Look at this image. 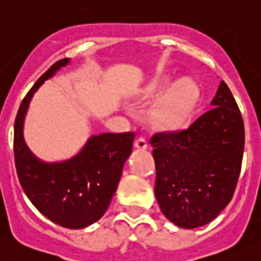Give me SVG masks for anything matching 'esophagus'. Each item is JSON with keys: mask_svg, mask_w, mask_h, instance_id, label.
<instances>
[{"mask_svg": "<svg viewBox=\"0 0 261 261\" xmlns=\"http://www.w3.org/2000/svg\"><path fill=\"white\" fill-rule=\"evenodd\" d=\"M134 145H135L136 148H139V149H145V148H147V140H145V138H143V136H139L135 140V143H134Z\"/></svg>", "mask_w": 261, "mask_h": 261, "instance_id": "esophagus-1", "label": "esophagus"}]
</instances>
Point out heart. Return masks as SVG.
Instances as JSON below:
<instances>
[{
    "instance_id": "heart-1",
    "label": "heart",
    "mask_w": 261,
    "mask_h": 261,
    "mask_svg": "<svg viewBox=\"0 0 261 261\" xmlns=\"http://www.w3.org/2000/svg\"><path fill=\"white\" fill-rule=\"evenodd\" d=\"M167 89L166 82H157L144 91V99H153ZM199 100V87L184 79L176 82L152 112L153 122L164 128H177L186 122Z\"/></svg>"
}]
</instances>
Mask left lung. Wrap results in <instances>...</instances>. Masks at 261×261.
<instances>
[{"mask_svg": "<svg viewBox=\"0 0 261 261\" xmlns=\"http://www.w3.org/2000/svg\"><path fill=\"white\" fill-rule=\"evenodd\" d=\"M211 104L187 128L160 131L149 140L161 211L187 229L210 223L229 203L242 166L245 126L224 81Z\"/></svg>", "mask_w": 261, "mask_h": 261, "instance_id": "1", "label": "left lung"}]
</instances>
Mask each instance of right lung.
<instances>
[{"instance_id":"right-lung-1","label":"right lung","mask_w":261,"mask_h":261,"mask_svg":"<svg viewBox=\"0 0 261 261\" xmlns=\"http://www.w3.org/2000/svg\"><path fill=\"white\" fill-rule=\"evenodd\" d=\"M68 58L51 65L24 96L14 123V158L24 193L48 220L81 229L104 215L118 186L123 164L133 150L135 133L92 136L79 154L60 164H43L23 140V121L36 90L64 67Z\"/></svg>"}]
</instances>
